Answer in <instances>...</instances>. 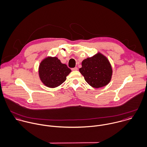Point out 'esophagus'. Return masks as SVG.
<instances>
[{
  "instance_id": "esophagus-1",
  "label": "esophagus",
  "mask_w": 147,
  "mask_h": 147,
  "mask_svg": "<svg viewBox=\"0 0 147 147\" xmlns=\"http://www.w3.org/2000/svg\"><path fill=\"white\" fill-rule=\"evenodd\" d=\"M71 70H72L73 71H76V70H78V68H77V67H74V68H72Z\"/></svg>"
}]
</instances>
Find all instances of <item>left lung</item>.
Returning <instances> with one entry per match:
<instances>
[{
  "instance_id": "left-lung-1",
  "label": "left lung",
  "mask_w": 147,
  "mask_h": 147,
  "mask_svg": "<svg viewBox=\"0 0 147 147\" xmlns=\"http://www.w3.org/2000/svg\"><path fill=\"white\" fill-rule=\"evenodd\" d=\"M80 72L90 86L100 88L108 85L111 80L113 69L108 59L100 52L82 62Z\"/></svg>"
}]
</instances>
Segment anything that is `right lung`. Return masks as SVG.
Here are the masks:
<instances>
[{
  "instance_id": "obj_1",
  "label": "right lung",
  "mask_w": 147,
  "mask_h": 147,
  "mask_svg": "<svg viewBox=\"0 0 147 147\" xmlns=\"http://www.w3.org/2000/svg\"><path fill=\"white\" fill-rule=\"evenodd\" d=\"M71 70L56 57L48 56L38 66V76L42 83L49 88H55L66 80Z\"/></svg>"
}]
</instances>
